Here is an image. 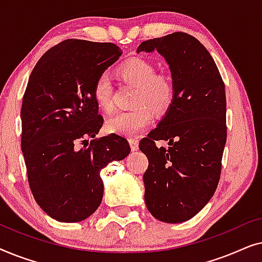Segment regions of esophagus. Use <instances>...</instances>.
I'll return each instance as SVG.
<instances>
[{"mask_svg": "<svg viewBox=\"0 0 262 262\" xmlns=\"http://www.w3.org/2000/svg\"><path fill=\"white\" fill-rule=\"evenodd\" d=\"M128 143H130V146H131L132 151H137V150H138V141H137V139L131 138L130 141H128Z\"/></svg>", "mask_w": 262, "mask_h": 262, "instance_id": "1", "label": "esophagus"}]
</instances>
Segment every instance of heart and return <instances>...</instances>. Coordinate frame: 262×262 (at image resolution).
Segmentation results:
<instances>
[{"label": "heart", "mask_w": 262, "mask_h": 262, "mask_svg": "<svg viewBox=\"0 0 262 262\" xmlns=\"http://www.w3.org/2000/svg\"><path fill=\"white\" fill-rule=\"evenodd\" d=\"M118 74L124 81L137 87L135 110L119 112L106 123L107 130L124 137H137L152 121V112L162 114L173 105L175 88L169 76L156 74V67L149 60L132 58L121 64ZM93 99L105 112L113 110L112 83L107 75L96 78L93 87ZM150 108L149 109L148 107Z\"/></svg>", "instance_id": "1"}]
</instances>
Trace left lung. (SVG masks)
I'll use <instances>...</instances> for the list:
<instances>
[{
	"instance_id": "obj_1",
	"label": "left lung",
	"mask_w": 262,
	"mask_h": 262,
	"mask_svg": "<svg viewBox=\"0 0 262 262\" xmlns=\"http://www.w3.org/2000/svg\"><path fill=\"white\" fill-rule=\"evenodd\" d=\"M156 51L169 66L173 105L156 128L142 139L148 157L143 175L145 205L156 220L182 223L212 198L221 178L227 142L224 82L209 51L184 32L143 41L137 53ZM155 140L170 148H157Z\"/></svg>"
}]
</instances>
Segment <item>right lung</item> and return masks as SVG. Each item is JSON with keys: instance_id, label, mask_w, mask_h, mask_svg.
Returning a JSON list of instances; mask_svg holds the SVG:
<instances>
[{"instance_id": "right-lung-1", "label": "right lung", "mask_w": 262, "mask_h": 262, "mask_svg": "<svg viewBox=\"0 0 262 262\" xmlns=\"http://www.w3.org/2000/svg\"><path fill=\"white\" fill-rule=\"evenodd\" d=\"M121 53L112 42L68 39L42 55L28 80L21 107L28 185L38 205L58 222L94 213L103 195L100 171L131 151L116 134L78 148L102 126L93 87Z\"/></svg>"}]
</instances>
